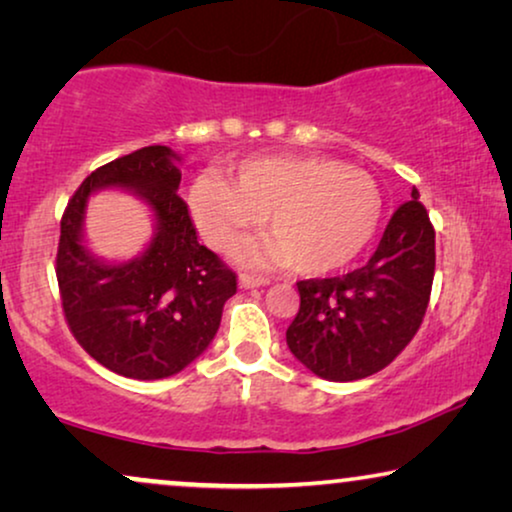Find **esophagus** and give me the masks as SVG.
Segmentation results:
<instances>
[{
	"mask_svg": "<svg viewBox=\"0 0 512 512\" xmlns=\"http://www.w3.org/2000/svg\"><path fill=\"white\" fill-rule=\"evenodd\" d=\"M270 284V279H265V277H256V275H240V279H237V286H240V289H258V286H268Z\"/></svg>",
	"mask_w": 512,
	"mask_h": 512,
	"instance_id": "obj_1",
	"label": "esophagus"
}]
</instances>
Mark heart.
Segmentation results:
<instances>
[{
	"label": "heart",
	"instance_id": "b5f03b06",
	"mask_svg": "<svg viewBox=\"0 0 512 512\" xmlns=\"http://www.w3.org/2000/svg\"><path fill=\"white\" fill-rule=\"evenodd\" d=\"M202 240L228 249L265 219L270 237L249 242V265H289L328 275L354 263L382 219V191L373 174L321 156H272L242 163L228 184L202 177L188 193Z\"/></svg>",
	"mask_w": 512,
	"mask_h": 512
}]
</instances>
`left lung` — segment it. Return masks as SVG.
<instances>
[{
    "label": "left lung",
    "mask_w": 512,
    "mask_h": 512,
    "mask_svg": "<svg viewBox=\"0 0 512 512\" xmlns=\"http://www.w3.org/2000/svg\"><path fill=\"white\" fill-rule=\"evenodd\" d=\"M410 195L363 268L298 282L300 310L286 345L321 380L354 382L387 368L422 324L436 268V233L417 188Z\"/></svg>",
    "instance_id": "1"
}]
</instances>
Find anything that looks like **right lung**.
<instances>
[{"instance_id":"right-lung-1","label":"right lung","mask_w":512,"mask_h":512,"mask_svg":"<svg viewBox=\"0 0 512 512\" xmlns=\"http://www.w3.org/2000/svg\"><path fill=\"white\" fill-rule=\"evenodd\" d=\"M181 156L144 146L100 167L79 186L60 221L62 310L79 345L104 368L132 380H165L212 345L235 272L202 247L179 198ZM102 190L135 194L154 233L137 257L107 262L85 237L87 202Z\"/></svg>"}]
</instances>
